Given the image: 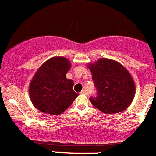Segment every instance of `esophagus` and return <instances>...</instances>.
<instances>
[{"label":"esophagus","instance_id":"1","mask_svg":"<svg viewBox=\"0 0 156 156\" xmlns=\"http://www.w3.org/2000/svg\"><path fill=\"white\" fill-rule=\"evenodd\" d=\"M81 94H88L87 90H86V89H83V90H82V91H81Z\"/></svg>","mask_w":156,"mask_h":156}]
</instances>
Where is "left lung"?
Returning <instances> with one entry per match:
<instances>
[{
  "label": "left lung",
  "instance_id": "8db88e82",
  "mask_svg": "<svg viewBox=\"0 0 156 156\" xmlns=\"http://www.w3.org/2000/svg\"><path fill=\"white\" fill-rule=\"evenodd\" d=\"M87 67L98 90L91 104L103 113H118L128 108L136 92L134 81L128 70L118 62L101 58Z\"/></svg>",
  "mask_w": 156,
  "mask_h": 156
}]
</instances>
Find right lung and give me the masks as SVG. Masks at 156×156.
I'll return each instance as SVG.
<instances>
[{"mask_svg": "<svg viewBox=\"0 0 156 156\" xmlns=\"http://www.w3.org/2000/svg\"><path fill=\"white\" fill-rule=\"evenodd\" d=\"M70 68L68 58L58 56L48 59L37 69L29 87L30 100L37 109L57 115L73 102L79 94L73 89V80L66 76Z\"/></svg>", "mask_w": 156, "mask_h": 156, "instance_id": "add662e5", "label": "right lung"}]
</instances>
